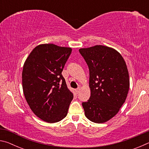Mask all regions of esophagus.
I'll list each match as a JSON object with an SVG mask.
<instances>
[{"label":"esophagus","instance_id":"esophagus-1","mask_svg":"<svg viewBox=\"0 0 149 149\" xmlns=\"http://www.w3.org/2000/svg\"><path fill=\"white\" fill-rule=\"evenodd\" d=\"M80 89H81V88H80V87H78L77 89H75V92H76L77 94H78V93H79V91H80Z\"/></svg>","mask_w":149,"mask_h":149}]
</instances>
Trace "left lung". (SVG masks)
I'll return each mask as SVG.
<instances>
[{
  "mask_svg": "<svg viewBox=\"0 0 149 149\" xmlns=\"http://www.w3.org/2000/svg\"><path fill=\"white\" fill-rule=\"evenodd\" d=\"M79 51L89 70L91 97L82 103L85 115L93 122H107L117 114L127 98V65L120 52L111 47L95 45Z\"/></svg>",
  "mask_w": 149,
  "mask_h": 149,
  "instance_id": "obj_1",
  "label": "left lung"
}]
</instances>
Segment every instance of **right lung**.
<instances>
[{"label": "right lung", "instance_id": "right-lung-1", "mask_svg": "<svg viewBox=\"0 0 149 149\" xmlns=\"http://www.w3.org/2000/svg\"><path fill=\"white\" fill-rule=\"evenodd\" d=\"M72 48L37 45L24 62L22 87L27 104L40 119L55 123L66 116L74 95L62 75Z\"/></svg>", "mask_w": 149, "mask_h": 149}]
</instances>
